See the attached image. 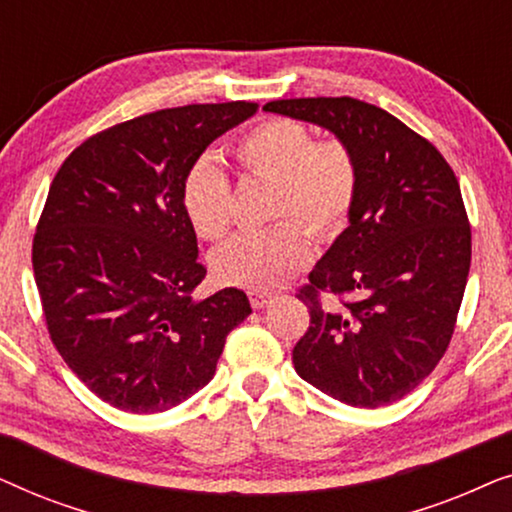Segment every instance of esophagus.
Here are the masks:
<instances>
[{
	"label": "esophagus",
	"instance_id": "1",
	"mask_svg": "<svg viewBox=\"0 0 512 512\" xmlns=\"http://www.w3.org/2000/svg\"><path fill=\"white\" fill-rule=\"evenodd\" d=\"M249 300H251V307H254V310H263V307H268V303L272 300V293L249 291Z\"/></svg>",
	"mask_w": 512,
	"mask_h": 512
}]
</instances>
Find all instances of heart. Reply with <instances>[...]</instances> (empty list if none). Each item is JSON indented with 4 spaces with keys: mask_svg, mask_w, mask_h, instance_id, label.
Listing matches in <instances>:
<instances>
[{
    "mask_svg": "<svg viewBox=\"0 0 512 512\" xmlns=\"http://www.w3.org/2000/svg\"><path fill=\"white\" fill-rule=\"evenodd\" d=\"M233 153L249 177L270 181V219L293 221L223 244L212 258L214 272L244 289H277L310 258V237L299 222L319 240L345 228L359 188V165L347 144L314 142L312 130L291 118L258 123L237 139ZM181 202L200 237H226L233 223V186L216 160L200 158L188 170Z\"/></svg>",
    "mask_w": 512,
    "mask_h": 512,
    "instance_id": "1",
    "label": "heart"
}]
</instances>
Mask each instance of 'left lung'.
<instances>
[{"instance_id": "8db88e82", "label": "left lung", "mask_w": 512, "mask_h": 512, "mask_svg": "<svg viewBox=\"0 0 512 512\" xmlns=\"http://www.w3.org/2000/svg\"><path fill=\"white\" fill-rule=\"evenodd\" d=\"M263 109L333 132L359 165L349 226L298 296L310 328L293 368L354 408L394 403L436 368L454 333L471 268L459 181L436 146L375 104L300 97ZM317 290L353 300L324 308Z\"/></svg>"}]
</instances>
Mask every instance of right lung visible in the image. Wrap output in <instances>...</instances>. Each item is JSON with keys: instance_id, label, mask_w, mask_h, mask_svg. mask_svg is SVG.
Instances as JSON below:
<instances>
[{"instance_id": "add662e5", "label": "right lung", "mask_w": 512, "mask_h": 512, "mask_svg": "<svg viewBox=\"0 0 512 512\" xmlns=\"http://www.w3.org/2000/svg\"><path fill=\"white\" fill-rule=\"evenodd\" d=\"M256 111L254 102L153 111L86 139L55 174L32 244L46 326L72 373L118 410L184 403L251 314L233 286L191 296L207 270L181 191L202 151Z\"/></svg>"}]
</instances>
